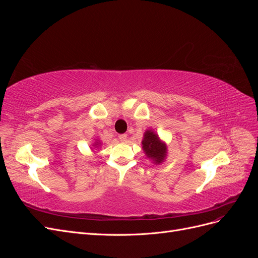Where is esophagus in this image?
<instances>
[{
	"label": "esophagus",
	"mask_w": 258,
	"mask_h": 258,
	"mask_svg": "<svg viewBox=\"0 0 258 258\" xmlns=\"http://www.w3.org/2000/svg\"><path fill=\"white\" fill-rule=\"evenodd\" d=\"M118 139H119L120 142H126L128 140V136L127 135H119Z\"/></svg>",
	"instance_id": "esophagus-1"
}]
</instances>
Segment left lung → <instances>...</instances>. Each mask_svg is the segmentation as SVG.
<instances>
[{"instance_id":"left-lung-1","label":"left lung","mask_w":258,"mask_h":258,"mask_svg":"<svg viewBox=\"0 0 258 258\" xmlns=\"http://www.w3.org/2000/svg\"><path fill=\"white\" fill-rule=\"evenodd\" d=\"M142 147L147 158L156 165L163 162L167 157V145L153 130H146L142 140Z\"/></svg>"}]
</instances>
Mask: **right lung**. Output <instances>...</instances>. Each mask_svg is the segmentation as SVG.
<instances>
[{
    "label": "right lung",
    "mask_w": 258,
    "mask_h": 258,
    "mask_svg": "<svg viewBox=\"0 0 258 258\" xmlns=\"http://www.w3.org/2000/svg\"><path fill=\"white\" fill-rule=\"evenodd\" d=\"M100 144H101V143H100V142H99V141H98V140H97V142H96V143H95V144H93V146H95V147H98V146H99V145H100Z\"/></svg>",
    "instance_id": "obj_1"
}]
</instances>
